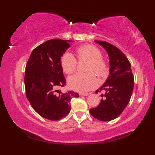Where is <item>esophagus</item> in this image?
<instances>
[{"instance_id":"esophagus-1","label":"esophagus","mask_w":155,"mask_h":155,"mask_svg":"<svg viewBox=\"0 0 155 155\" xmlns=\"http://www.w3.org/2000/svg\"><path fill=\"white\" fill-rule=\"evenodd\" d=\"M88 93H80V97H83V96H87L88 95Z\"/></svg>"}]
</instances>
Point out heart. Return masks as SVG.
Here are the masks:
<instances>
[{"label": "heart", "instance_id": "1", "mask_svg": "<svg viewBox=\"0 0 155 155\" xmlns=\"http://www.w3.org/2000/svg\"><path fill=\"white\" fill-rule=\"evenodd\" d=\"M75 53L78 61H88L85 69L88 73H78L71 76L68 80V83L70 87L77 92H88L97 85V80L92 72L100 78H104L109 74V65L102 58L100 49L92 44L79 46L76 48ZM61 64L65 73L71 74L77 68L78 61L73 54L66 52L61 57Z\"/></svg>", "mask_w": 155, "mask_h": 155}]
</instances>
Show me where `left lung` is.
I'll list each match as a JSON object with an SVG mask.
<instances>
[{
  "mask_svg": "<svg viewBox=\"0 0 155 155\" xmlns=\"http://www.w3.org/2000/svg\"><path fill=\"white\" fill-rule=\"evenodd\" d=\"M107 50L110 60V75L104 85L97 90L101 94L98 107L90 109L93 117L101 121L115 119L124 111L130 101L134 87V78L130 61L119 48L107 41H96Z\"/></svg>",
  "mask_w": 155,
  "mask_h": 155,
  "instance_id": "8db88e82",
  "label": "left lung"
}]
</instances>
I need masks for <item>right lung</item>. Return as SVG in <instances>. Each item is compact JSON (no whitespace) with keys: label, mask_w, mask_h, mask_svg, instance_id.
Here are the masks:
<instances>
[{"label":"right lung","mask_w":155,"mask_h":155,"mask_svg":"<svg viewBox=\"0 0 155 155\" xmlns=\"http://www.w3.org/2000/svg\"><path fill=\"white\" fill-rule=\"evenodd\" d=\"M70 46L61 39L46 41L32 51L25 68L27 98L35 111L46 119L65 118L71 111V99L79 97L73 91L62 93L58 89L66 85L61 58Z\"/></svg>","instance_id":"right-lung-1"}]
</instances>
